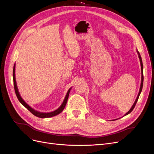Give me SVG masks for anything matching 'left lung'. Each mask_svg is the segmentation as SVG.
<instances>
[{
    "label": "left lung",
    "instance_id": "obj_1",
    "mask_svg": "<svg viewBox=\"0 0 154 154\" xmlns=\"http://www.w3.org/2000/svg\"><path fill=\"white\" fill-rule=\"evenodd\" d=\"M137 54H138V57H139V59H140V65H141V80L140 87L139 93H138V96H137V98H136V100H135V101H134V103L133 104V106H132V107H131V109H130V110H129V111H128V112H126V114L124 115V116H126V115H128V114H130V112L132 111V110H133V109L134 108L135 106H136V103H137V101H138V100L139 96H140V94H141V90H142V88H143V63H142V60H141V57L140 54L139 52L138 51V50H137Z\"/></svg>",
    "mask_w": 154,
    "mask_h": 154
}]
</instances>
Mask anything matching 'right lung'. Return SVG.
I'll list each match as a JSON object with an SVG mask.
<instances>
[{"instance_id": "right-lung-1", "label": "right lung", "mask_w": 154, "mask_h": 154, "mask_svg": "<svg viewBox=\"0 0 154 154\" xmlns=\"http://www.w3.org/2000/svg\"><path fill=\"white\" fill-rule=\"evenodd\" d=\"M15 67H16V64H14V67H13V81H14V90L16 92V95L18 98V100L21 102V103L22 105H23L24 107H25L28 110L32 112L33 115H35V116L38 117V118H51V117H53L55 116H57V114H60V112H63V110H64L66 103L67 102V100H68V97H69V95L70 93V91L72 88V87H71L68 91H67L66 95L64 98V100L62 104H61L60 106L56 109V110H54L52 112H41L39 111H37V110H35V109H33L32 107H31L28 103H26L24 101V100L22 98V97H21L20 92L18 91V88L17 87V84H16V77H15Z\"/></svg>"}]
</instances>
